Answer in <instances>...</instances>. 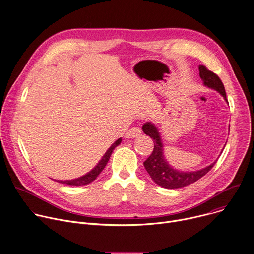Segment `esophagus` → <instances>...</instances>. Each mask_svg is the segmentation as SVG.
Listing matches in <instances>:
<instances>
[{"instance_id":"esophagus-1","label":"esophagus","mask_w":254,"mask_h":254,"mask_svg":"<svg viewBox=\"0 0 254 254\" xmlns=\"http://www.w3.org/2000/svg\"><path fill=\"white\" fill-rule=\"evenodd\" d=\"M142 133V130L139 128V127H131L130 129H128L127 132H126V134H125V136L126 137H135V136H139L140 134Z\"/></svg>"}]
</instances>
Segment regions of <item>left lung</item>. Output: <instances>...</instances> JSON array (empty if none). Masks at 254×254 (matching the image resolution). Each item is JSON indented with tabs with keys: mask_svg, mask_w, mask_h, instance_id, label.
Masks as SVG:
<instances>
[{
	"mask_svg": "<svg viewBox=\"0 0 254 254\" xmlns=\"http://www.w3.org/2000/svg\"><path fill=\"white\" fill-rule=\"evenodd\" d=\"M198 71L203 86L219 92L228 103L225 87L220 78L215 73L207 70L204 65H198ZM142 129L147 135L152 137L154 142V150L150 157L144 162V166L151 178L160 187L174 190L190 186V184L195 182L205 175L216 163L217 160L209 166L195 171H181L175 169L168 163L164 155L162 136H161L157 126L152 122H147L143 125Z\"/></svg>",
	"mask_w": 254,
	"mask_h": 254,
	"instance_id": "8db88e82",
	"label": "left lung"
}]
</instances>
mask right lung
<instances>
[{"label":"right lung","mask_w":254,"mask_h":254,"mask_svg":"<svg viewBox=\"0 0 254 254\" xmlns=\"http://www.w3.org/2000/svg\"><path fill=\"white\" fill-rule=\"evenodd\" d=\"M122 143V137H120V139H118L117 141H115L109 148L108 150L105 152V154L102 156L101 160L99 161V162L97 163V165L90 170L88 173H86L85 175L81 176V177H78V178H75V179H68V180H57L58 182L60 183H64V184H67V186H76V187H79V186H85V184H89L91 183L92 181H94L97 176L101 173V171L104 169V167L106 166L108 160L113 152V150L117 148L119 145H121Z\"/></svg>","instance_id":"1"}]
</instances>
